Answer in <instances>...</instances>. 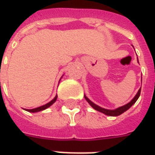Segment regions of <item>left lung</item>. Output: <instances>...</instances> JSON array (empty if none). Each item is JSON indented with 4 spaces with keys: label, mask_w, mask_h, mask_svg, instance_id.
I'll return each mask as SVG.
<instances>
[{
    "label": "left lung",
    "mask_w": 155,
    "mask_h": 155,
    "mask_svg": "<svg viewBox=\"0 0 155 155\" xmlns=\"http://www.w3.org/2000/svg\"><path fill=\"white\" fill-rule=\"evenodd\" d=\"M137 60H138V59H137ZM138 62H139V61H138ZM140 94H141V88L138 90L137 94H136V96L132 99V100H131L130 102H129L128 104H124V105H123V106H121V107H118V108H117V109H115V110H108V109L102 108V107H100V106H99V105H97L96 104H94V102H92V101L88 99L86 95H84V98L86 99V100L87 101L88 103H89V104H90V105H91L94 110H98V111H100V112H102V113H104V114L107 115V116H110V117H117V116H119V115L123 114V113H124V111H126L127 110L130 109L131 106L136 103V100L138 99L139 96H140Z\"/></svg>",
    "instance_id": "obj_1"
}]
</instances>
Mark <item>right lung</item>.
I'll use <instances>...</instances> for the list:
<instances>
[{
	"mask_svg": "<svg viewBox=\"0 0 155 155\" xmlns=\"http://www.w3.org/2000/svg\"><path fill=\"white\" fill-rule=\"evenodd\" d=\"M56 99H57V95H56V97L52 99L51 101H50L49 103L44 104V105H42V106H39V107H38V108H34V109H30V110L26 109V110H27V111H29V112H38V111H41V110H44L49 108L51 105H52V104H54V103L56 102Z\"/></svg>",
	"mask_w": 155,
	"mask_h": 155,
	"instance_id": "add662e5",
	"label": "right lung"
}]
</instances>
